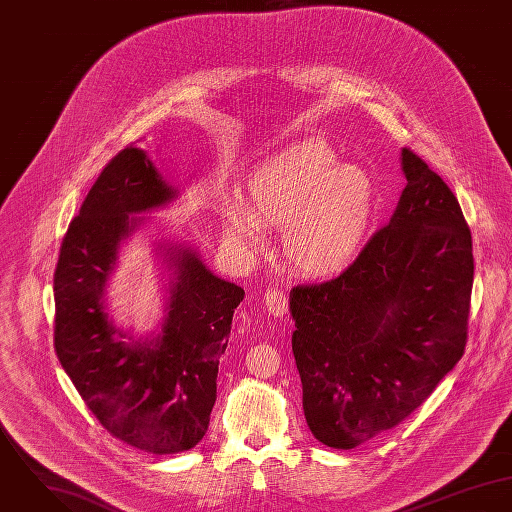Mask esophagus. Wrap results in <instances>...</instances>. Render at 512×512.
<instances>
[{
    "mask_svg": "<svg viewBox=\"0 0 512 512\" xmlns=\"http://www.w3.org/2000/svg\"><path fill=\"white\" fill-rule=\"evenodd\" d=\"M265 310L277 318H281L288 312V300L281 290L271 288L265 292Z\"/></svg>",
    "mask_w": 512,
    "mask_h": 512,
    "instance_id": "esophagus-1",
    "label": "esophagus"
}]
</instances>
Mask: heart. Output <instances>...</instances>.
<instances>
[{"label":"heart","instance_id":"b5f03b06","mask_svg":"<svg viewBox=\"0 0 512 512\" xmlns=\"http://www.w3.org/2000/svg\"><path fill=\"white\" fill-rule=\"evenodd\" d=\"M377 184L359 165L316 141L284 149L247 176V198L224 194L218 214L229 241L265 245V228L283 226L281 247L302 277L343 271L365 245L377 212Z\"/></svg>","mask_w":512,"mask_h":512}]
</instances>
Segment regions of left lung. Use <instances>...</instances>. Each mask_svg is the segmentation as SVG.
I'll list each match as a JSON object with an SVG mask.
<instances>
[{
  "label": "left lung",
  "instance_id": "obj_1",
  "mask_svg": "<svg viewBox=\"0 0 512 512\" xmlns=\"http://www.w3.org/2000/svg\"><path fill=\"white\" fill-rule=\"evenodd\" d=\"M395 214L338 279L294 286L292 353L314 438L351 450L395 428L461 359L471 231L448 184L410 149Z\"/></svg>",
  "mask_w": 512,
  "mask_h": 512
}]
</instances>
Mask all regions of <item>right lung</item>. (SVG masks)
Masks as SVG:
<instances>
[{
    "label": "right lung",
    "mask_w": 512,
    "mask_h": 512,
    "mask_svg": "<svg viewBox=\"0 0 512 512\" xmlns=\"http://www.w3.org/2000/svg\"><path fill=\"white\" fill-rule=\"evenodd\" d=\"M180 190L145 149L129 145L106 165L62 239L55 271L58 361L102 426L125 444L167 455L194 448L216 402L220 355L245 296L216 277L186 241L159 239L165 269L159 332L133 336L108 312L121 245Z\"/></svg>",
    "instance_id": "obj_1"
}]
</instances>
